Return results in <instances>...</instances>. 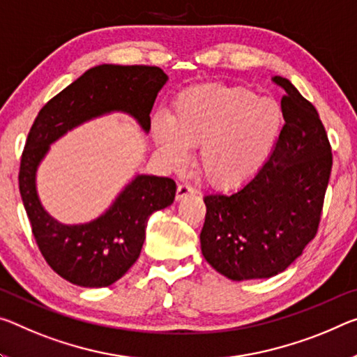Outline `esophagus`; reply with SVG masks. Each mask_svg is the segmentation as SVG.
I'll return each instance as SVG.
<instances>
[{"label": "esophagus", "instance_id": "esophagus-1", "mask_svg": "<svg viewBox=\"0 0 357 357\" xmlns=\"http://www.w3.org/2000/svg\"><path fill=\"white\" fill-rule=\"evenodd\" d=\"M194 194H195V189L190 188L189 184H179L176 189V200H183L184 197L194 195Z\"/></svg>", "mask_w": 357, "mask_h": 357}]
</instances>
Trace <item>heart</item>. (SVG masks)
<instances>
[{
	"instance_id": "1",
	"label": "heart",
	"mask_w": 357,
	"mask_h": 357,
	"mask_svg": "<svg viewBox=\"0 0 357 357\" xmlns=\"http://www.w3.org/2000/svg\"><path fill=\"white\" fill-rule=\"evenodd\" d=\"M282 107L251 89L211 84L188 89L172 103L169 119H152V135L169 165L183 168L200 148V169L218 188H236L267 160L282 127Z\"/></svg>"
}]
</instances>
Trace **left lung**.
<instances>
[{
  "mask_svg": "<svg viewBox=\"0 0 357 357\" xmlns=\"http://www.w3.org/2000/svg\"><path fill=\"white\" fill-rule=\"evenodd\" d=\"M284 126L267 162L240 190L205 195L200 243L211 267L234 281L284 271L318 231L332 149L316 107L286 77Z\"/></svg>",
  "mask_w": 357,
  "mask_h": 357,
  "instance_id": "obj_1",
  "label": "left lung"
}]
</instances>
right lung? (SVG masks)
<instances>
[{"instance_id":"right-lung-1","label":"right lung","mask_w":357,"mask_h":357,"mask_svg":"<svg viewBox=\"0 0 357 357\" xmlns=\"http://www.w3.org/2000/svg\"><path fill=\"white\" fill-rule=\"evenodd\" d=\"M168 76L157 66L98 65L47 101L28 133L19 189L38 248L55 273L82 287H106L137 262L154 211L176 195L173 179L137 174L112 205L86 224H61L44 209L36 189L39 163L70 130L111 112H126L148 133L151 109Z\"/></svg>"}]
</instances>
